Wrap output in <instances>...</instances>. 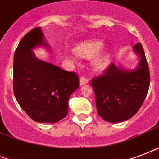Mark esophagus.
Listing matches in <instances>:
<instances>
[{
	"label": "esophagus",
	"mask_w": 159,
	"mask_h": 159,
	"mask_svg": "<svg viewBox=\"0 0 159 159\" xmlns=\"http://www.w3.org/2000/svg\"><path fill=\"white\" fill-rule=\"evenodd\" d=\"M88 82V78L87 77H84V76H82V77H80V84H81V85L87 84Z\"/></svg>",
	"instance_id": "esophagus-1"
}]
</instances>
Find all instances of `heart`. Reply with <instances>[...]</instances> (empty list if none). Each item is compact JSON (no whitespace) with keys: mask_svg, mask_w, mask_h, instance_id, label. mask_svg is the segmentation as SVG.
I'll return each instance as SVG.
<instances>
[{"mask_svg":"<svg viewBox=\"0 0 159 159\" xmlns=\"http://www.w3.org/2000/svg\"><path fill=\"white\" fill-rule=\"evenodd\" d=\"M103 43L101 41L90 40L77 45L75 47L74 51L77 55L82 57H91L97 53L93 57V65L96 68L102 69L107 66L108 61V55L107 50L101 49Z\"/></svg>","mask_w":159,"mask_h":159,"instance_id":"obj_1","label":"heart"}]
</instances>
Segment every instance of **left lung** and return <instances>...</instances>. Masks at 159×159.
<instances>
[{"label":"left lung","instance_id":"1","mask_svg":"<svg viewBox=\"0 0 159 159\" xmlns=\"http://www.w3.org/2000/svg\"><path fill=\"white\" fill-rule=\"evenodd\" d=\"M140 57L138 67L123 71L111 63L103 74L92 79L98 113L109 123H121L136 114L148 92L150 73L141 43L133 47Z\"/></svg>","mask_w":159,"mask_h":159}]
</instances>
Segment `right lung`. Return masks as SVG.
I'll return each mask as SVG.
<instances>
[{
	"label": "right lung",
	"instance_id": "1",
	"mask_svg": "<svg viewBox=\"0 0 159 159\" xmlns=\"http://www.w3.org/2000/svg\"><path fill=\"white\" fill-rule=\"evenodd\" d=\"M38 45H46L41 27L32 29L19 42L13 61V91L33 121L55 123L67 115L69 98L79 87V77L36 58L31 50Z\"/></svg>",
	"mask_w": 159,
	"mask_h": 159
}]
</instances>
